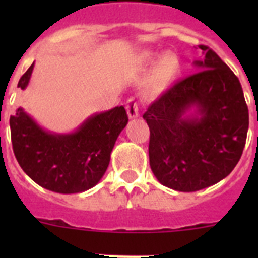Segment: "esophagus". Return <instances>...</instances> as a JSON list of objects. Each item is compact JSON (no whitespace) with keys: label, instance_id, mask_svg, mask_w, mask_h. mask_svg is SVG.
Segmentation results:
<instances>
[{"label":"esophagus","instance_id":"34e87169","mask_svg":"<svg viewBox=\"0 0 258 258\" xmlns=\"http://www.w3.org/2000/svg\"><path fill=\"white\" fill-rule=\"evenodd\" d=\"M126 113L129 118H136L140 115V113H138V106H137V103L133 99H129V101L126 102Z\"/></svg>","mask_w":258,"mask_h":258}]
</instances>
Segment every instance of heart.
<instances>
[{"mask_svg": "<svg viewBox=\"0 0 258 258\" xmlns=\"http://www.w3.org/2000/svg\"><path fill=\"white\" fill-rule=\"evenodd\" d=\"M156 59L152 52H143L137 56L136 67L140 71L146 70ZM179 74V60L172 54H164L159 58L152 72L151 85L156 92H163L175 80Z\"/></svg>", "mask_w": 258, "mask_h": 258, "instance_id": "1", "label": "heart"}]
</instances>
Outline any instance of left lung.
Here are the masks:
<instances>
[{"instance_id": "1", "label": "left lung", "mask_w": 258, "mask_h": 258, "mask_svg": "<svg viewBox=\"0 0 258 258\" xmlns=\"http://www.w3.org/2000/svg\"><path fill=\"white\" fill-rule=\"evenodd\" d=\"M198 74L164 93L143 113L150 166L166 187L192 192L226 178L243 154L249 115L239 79L200 45Z\"/></svg>"}]
</instances>
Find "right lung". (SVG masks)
Returning <instances> with one entry per match:
<instances>
[{"instance_id":"1","label":"right lung","mask_w":258,"mask_h":258,"mask_svg":"<svg viewBox=\"0 0 258 258\" xmlns=\"http://www.w3.org/2000/svg\"><path fill=\"white\" fill-rule=\"evenodd\" d=\"M35 61L20 77L28 86ZM127 124L124 106L89 116L70 133L41 126L22 107L10 117L11 142L18 163L41 187L59 194L84 192L94 187L108 168L118 134Z\"/></svg>"}]
</instances>
